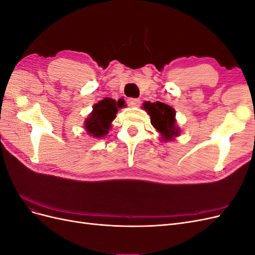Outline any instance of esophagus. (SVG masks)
Returning <instances> with one entry per match:
<instances>
[{
  "label": "esophagus",
  "instance_id": "esophagus-1",
  "mask_svg": "<svg viewBox=\"0 0 255 255\" xmlns=\"http://www.w3.org/2000/svg\"><path fill=\"white\" fill-rule=\"evenodd\" d=\"M128 103L129 106L132 107H135V106H138L140 104V100L139 99H136V98H129L128 100Z\"/></svg>",
  "mask_w": 255,
  "mask_h": 255
}]
</instances>
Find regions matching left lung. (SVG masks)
I'll return each mask as SVG.
<instances>
[{
    "instance_id": "1",
    "label": "left lung",
    "mask_w": 255,
    "mask_h": 255,
    "mask_svg": "<svg viewBox=\"0 0 255 255\" xmlns=\"http://www.w3.org/2000/svg\"><path fill=\"white\" fill-rule=\"evenodd\" d=\"M144 110L151 117V125L163 135L165 140L172 139L173 136L179 135V128H175V111L171 106L159 101L155 103L145 102Z\"/></svg>"
}]
</instances>
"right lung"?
<instances>
[{"label": "right lung", "mask_w": 255, "mask_h": 255, "mask_svg": "<svg viewBox=\"0 0 255 255\" xmlns=\"http://www.w3.org/2000/svg\"><path fill=\"white\" fill-rule=\"evenodd\" d=\"M123 105H125V101L122 99L115 101L110 98H105L102 101L95 104L94 112L85 122V128L87 129L88 134L98 138L109 134L111 123L116 118L118 110Z\"/></svg>", "instance_id": "1"}]
</instances>
